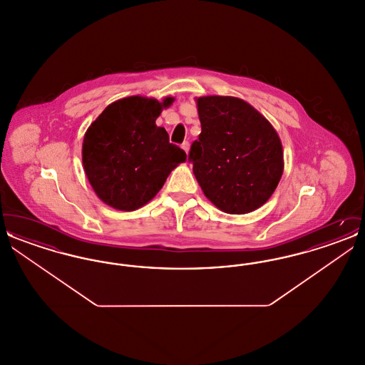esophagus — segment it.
I'll return each mask as SVG.
<instances>
[{
	"label": "esophagus",
	"instance_id": "34e87169",
	"mask_svg": "<svg viewBox=\"0 0 365 365\" xmlns=\"http://www.w3.org/2000/svg\"><path fill=\"white\" fill-rule=\"evenodd\" d=\"M182 149H183L186 153H189V150H190V143H189L187 140H185V142L182 143Z\"/></svg>",
	"mask_w": 365,
	"mask_h": 365
}]
</instances>
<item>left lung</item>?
<instances>
[{"instance_id": "8db88e82", "label": "left lung", "mask_w": 365, "mask_h": 365, "mask_svg": "<svg viewBox=\"0 0 365 365\" xmlns=\"http://www.w3.org/2000/svg\"><path fill=\"white\" fill-rule=\"evenodd\" d=\"M201 134L189 160L205 197L216 208L245 215L264 205L283 174L277 130L242 98L195 97Z\"/></svg>"}]
</instances>
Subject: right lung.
I'll return each mask as SVG.
<instances>
[{
	"label": "right lung",
	"instance_id": "right-lung-1",
	"mask_svg": "<svg viewBox=\"0 0 365 365\" xmlns=\"http://www.w3.org/2000/svg\"><path fill=\"white\" fill-rule=\"evenodd\" d=\"M174 97L131 96L108 105L91 123L82 145V163L97 197L112 208L143 207L164 186L186 153L170 143L156 119Z\"/></svg>",
	"mask_w": 365,
	"mask_h": 365
}]
</instances>
